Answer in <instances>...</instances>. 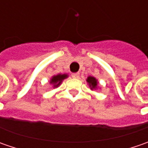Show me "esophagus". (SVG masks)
Returning <instances> with one entry per match:
<instances>
[{
    "label": "esophagus",
    "instance_id": "1",
    "mask_svg": "<svg viewBox=\"0 0 148 148\" xmlns=\"http://www.w3.org/2000/svg\"><path fill=\"white\" fill-rule=\"evenodd\" d=\"M80 76V73H78V72H76V73H72L71 74V77H73V78H78Z\"/></svg>",
    "mask_w": 148,
    "mask_h": 148
}]
</instances>
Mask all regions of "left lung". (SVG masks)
<instances>
[{
  "label": "left lung",
  "mask_w": 148,
  "mask_h": 148,
  "mask_svg": "<svg viewBox=\"0 0 148 148\" xmlns=\"http://www.w3.org/2000/svg\"><path fill=\"white\" fill-rule=\"evenodd\" d=\"M87 82L89 83L91 89L96 88V86H97V81L96 79L93 77H89L87 78Z\"/></svg>",
  "instance_id": "obj_1"
}]
</instances>
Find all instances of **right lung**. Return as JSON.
<instances>
[{
  "label": "right lung",
  "instance_id": "1",
  "mask_svg": "<svg viewBox=\"0 0 148 148\" xmlns=\"http://www.w3.org/2000/svg\"><path fill=\"white\" fill-rule=\"evenodd\" d=\"M67 77V75H66V74H63V75H57V76H54L52 79H51V82L50 83H52V84H53L54 85V87H58V86H59L61 82H62V80H64L65 78Z\"/></svg>",
  "mask_w": 148,
  "mask_h": 148
}]
</instances>
